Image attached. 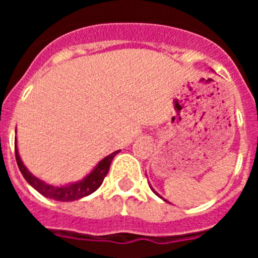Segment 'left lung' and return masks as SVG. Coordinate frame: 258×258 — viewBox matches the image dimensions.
I'll list each match as a JSON object with an SVG mask.
<instances>
[{
    "mask_svg": "<svg viewBox=\"0 0 258 258\" xmlns=\"http://www.w3.org/2000/svg\"><path fill=\"white\" fill-rule=\"evenodd\" d=\"M154 192H155V191H154ZM155 194H156V192H155ZM156 195H157V194H156ZM159 197H160V195H159ZM161 198V197H160Z\"/></svg>",
    "mask_w": 258,
    "mask_h": 258,
    "instance_id": "obj_1",
    "label": "left lung"
}]
</instances>
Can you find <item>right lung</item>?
<instances>
[{
  "mask_svg": "<svg viewBox=\"0 0 258 258\" xmlns=\"http://www.w3.org/2000/svg\"><path fill=\"white\" fill-rule=\"evenodd\" d=\"M15 141H17V138H15ZM118 152H120V150L104 157L103 160L98 163V165L93 169V172L86 175L85 178L81 179V181L76 182V183L67 184V186H52V184L45 183L44 181H41V179L36 178L33 174H31V172L27 169L23 161L20 160L17 149V142H15V159H17L18 166H19V170L22 172L23 177L41 195H44L49 199L58 200V202H74V200H79L94 192L102 184L104 177H106L109 170L111 161Z\"/></svg>",
  "mask_w": 258,
  "mask_h": 258,
  "instance_id": "right-lung-1",
  "label": "right lung"
}]
</instances>
